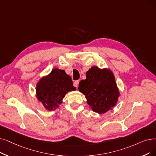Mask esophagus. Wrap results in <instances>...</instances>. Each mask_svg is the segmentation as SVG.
Masks as SVG:
<instances>
[{
  "label": "esophagus",
  "mask_w": 156,
  "mask_h": 156,
  "mask_svg": "<svg viewBox=\"0 0 156 156\" xmlns=\"http://www.w3.org/2000/svg\"><path fill=\"white\" fill-rule=\"evenodd\" d=\"M78 83H79V81L78 80H77V81H75V82H74V83H73V85H74V87H78Z\"/></svg>",
  "instance_id": "34e87169"
}]
</instances>
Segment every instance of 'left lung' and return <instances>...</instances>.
Segmentation results:
<instances>
[{
    "mask_svg": "<svg viewBox=\"0 0 156 156\" xmlns=\"http://www.w3.org/2000/svg\"><path fill=\"white\" fill-rule=\"evenodd\" d=\"M78 90L85 95L93 112L104 114L116 105L120 92L112 71L93 66L86 73V79L79 83Z\"/></svg>",
    "mask_w": 156,
    "mask_h": 156,
    "instance_id": "obj_1",
    "label": "left lung"
}]
</instances>
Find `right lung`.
<instances>
[{"mask_svg":"<svg viewBox=\"0 0 156 156\" xmlns=\"http://www.w3.org/2000/svg\"><path fill=\"white\" fill-rule=\"evenodd\" d=\"M74 90L76 88L73 85L71 78L64 70L54 68L37 83L36 96L45 109L52 111L62 104L67 92Z\"/></svg>","mask_w":156,"mask_h":156,"instance_id":"add662e5","label":"right lung"}]
</instances>
